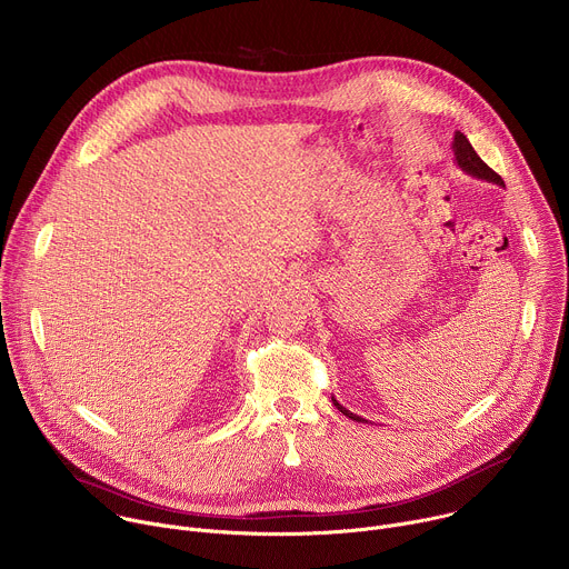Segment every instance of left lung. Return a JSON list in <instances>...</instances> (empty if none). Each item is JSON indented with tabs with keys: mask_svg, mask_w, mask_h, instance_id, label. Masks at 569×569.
<instances>
[{
	"mask_svg": "<svg viewBox=\"0 0 569 569\" xmlns=\"http://www.w3.org/2000/svg\"><path fill=\"white\" fill-rule=\"evenodd\" d=\"M452 150H455V164L463 171V173H468V176H472V178H477V180H486V182H493V184H500V187H505V180L489 167L486 164V161L475 152V148L470 146V141L466 139V134L463 132H455V141H452ZM333 398V405L336 408L345 415V417H349V419H353V421H365L362 417H358V415H353V412H349L347 408H342V405L336 400V396H331Z\"/></svg>",
	"mask_w": 569,
	"mask_h": 569,
	"instance_id": "1",
	"label": "left lung"
}]
</instances>
